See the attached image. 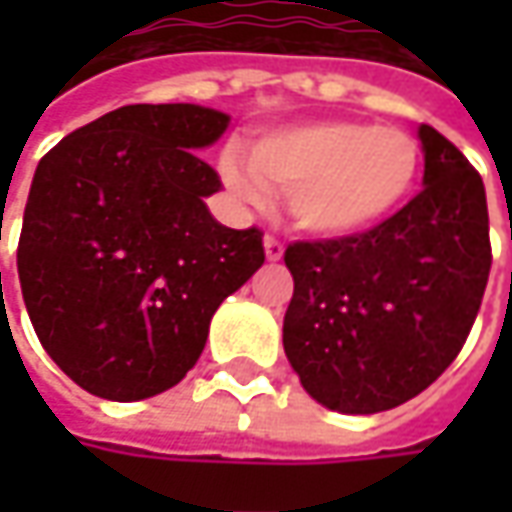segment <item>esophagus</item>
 <instances>
[{
    "label": "esophagus",
    "instance_id": "1",
    "mask_svg": "<svg viewBox=\"0 0 512 512\" xmlns=\"http://www.w3.org/2000/svg\"><path fill=\"white\" fill-rule=\"evenodd\" d=\"M282 253H285V245L276 239V236H270L267 233L265 236V256H267V262H279L282 259Z\"/></svg>",
    "mask_w": 512,
    "mask_h": 512
}]
</instances>
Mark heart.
<instances>
[{
    "instance_id": "obj_1",
    "label": "heart",
    "mask_w": 512,
    "mask_h": 512,
    "mask_svg": "<svg viewBox=\"0 0 512 512\" xmlns=\"http://www.w3.org/2000/svg\"><path fill=\"white\" fill-rule=\"evenodd\" d=\"M413 133L350 119L302 122L247 142V165L227 153L222 176L250 205L265 190L290 196L296 225L316 236H356L390 219L419 176Z\"/></svg>"
}]
</instances>
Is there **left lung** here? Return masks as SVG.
Here are the masks:
<instances>
[{"label":"left lung","instance_id":"1","mask_svg":"<svg viewBox=\"0 0 512 512\" xmlns=\"http://www.w3.org/2000/svg\"><path fill=\"white\" fill-rule=\"evenodd\" d=\"M424 187L367 233L293 242L285 353L330 410L379 413L436 382L470 336L490 276L479 170L430 125L419 128Z\"/></svg>","mask_w":512,"mask_h":512}]
</instances>
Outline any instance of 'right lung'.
Wrapping results in <instances>:
<instances>
[{"label":"right lung","mask_w":512,"mask_h":512,"mask_svg":"<svg viewBox=\"0 0 512 512\" xmlns=\"http://www.w3.org/2000/svg\"><path fill=\"white\" fill-rule=\"evenodd\" d=\"M230 116L199 105H125L73 130L36 168L16 250L48 356L110 402L185 379L216 307L265 265L262 230L219 225L222 187L196 150Z\"/></svg>","instance_id":"right-lung-1"}]
</instances>
